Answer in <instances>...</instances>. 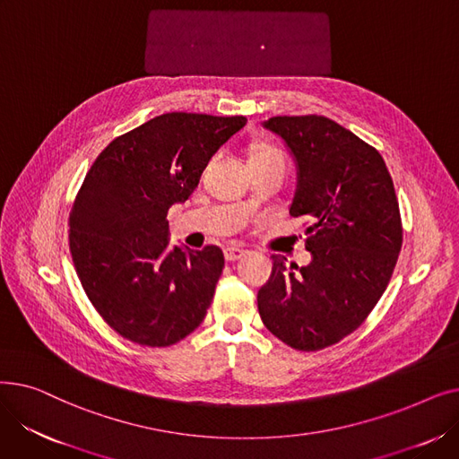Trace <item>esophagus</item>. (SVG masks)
Returning <instances> with one entry per match:
<instances>
[{
  "label": "esophagus",
  "mask_w": 459,
  "mask_h": 459,
  "mask_svg": "<svg viewBox=\"0 0 459 459\" xmlns=\"http://www.w3.org/2000/svg\"><path fill=\"white\" fill-rule=\"evenodd\" d=\"M246 255V251L244 249H239V247H227L225 249V260L227 262H236V260H239Z\"/></svg>",
  "instance_id": "34e87169"
}]
</instances>
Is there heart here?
<instances>
[{"instance_id": "obj_1", "label": "heart", "mask_w": 459, "mask_h": 459, "mask_svg": "<svg viewBox=\"0 0 459 459\" xmlns=\"http://www.w3.org/2000/svg\"><path fill=\"white\" fill-rule=\"evenodd\" d=\"M251 158H282V156H281V152H279V151H275V149L262 147V149L255 151Z\"/></svg>"}]
</instances>
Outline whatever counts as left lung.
Masks as SVG:
<instances>
[{
  "label": "left lung",
  "instance_id": "1",
  "mask_svg": "<svg viewBox=\"0 0 459 459\" xmlns=\"http://www.w3.org/2000/svg\"><path fill=\"white\" fill-rule=\"evenodd\" d=\"M262 126L296 161L290 215L310 220V264L272 255L258 312L284 344L324 350L367 320L391 281L402 249L394 184L381 154L327 117H272Z\"/></svg>",
  "mask_w": 459,
  "mask_h": 459
}]
</instances>
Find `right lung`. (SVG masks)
Returning a JSON list of instances; mask_svg holds the SVG:
<instances>
[{
  "label": "right lung",
  "mask_w": 459,
  "mask_h": 459,
  "mask_svg": "<svg viewBox=\"0 0 459 459\" xmlns=\"http://www.w3.org/2000/svg\"><path fill=\"white\" fill-rule=\"evenodd\" d=\"M246 123L165 113L113 139L85 175L70 212V253L87 298L125 339L171 346L204 320L223 251L169 247L167 212Z\"/></svg>",
  "instance_id": "add662e5"
}]
</instances>
